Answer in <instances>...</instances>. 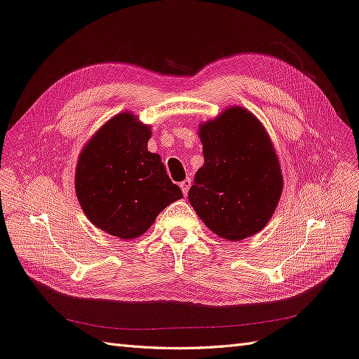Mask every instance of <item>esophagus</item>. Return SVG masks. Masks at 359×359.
I'll return each instance as SVG.
<instances>
[{
    "label": "esophagus",
    "instance_id": "34e87169",
    "mask_svg": "<svg viewBox=\"0 0 359 359\" xmlns=\"http://www.w3.org/2000/svg\"><path fill=\"white\" fill-rule=\"evenodd\" d=\"M190 186H191V181L189 180V178H186L184 181L181 182L180 184V187H181V190H182V194H184V196H187V194H189V189H190Z\"/></svg>",
    "mask_w": 359,
    "mask_h": 359
}]
</instances>
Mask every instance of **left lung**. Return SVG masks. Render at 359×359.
Masks as SVG:
<instances>
[{
  "label": "left lung",
  "instance_id": "1",
  "mask_svg": "<svg viewBox=\"0 0 359 359\" xmlns=\"http://www.w3.org/2000/svg\"><path fill=\"white\" fill-rule=\"evenodd\" d=\"M204 164L189 201L210 230L239 242L259 233L273 217L283 190L280 161L262 121L242 107H230L201 123Z\"/></svg>",
  "mask_w": 359,
  "mask_h": 359
}]
</instances>
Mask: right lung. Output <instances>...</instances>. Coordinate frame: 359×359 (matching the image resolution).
<instances>
[{
  "label": "right lung",
  "mask_w": 359,
  "mask_h": 359,
  "mask_svg": "<svg viewBox=\"0 0 359 359\" xmlns=\"http://www.w3.org/2000/svg\"><path fill=\"white\" fill-rule=\"evenodd\" d=\"M130 111L100 126L79 154L74 189L85 216L118 239H135L163 210L182 198L161 156L147 151L152 137Z\"/></svg>",
  "instance_id": "obj_1"
}]
</instances>
